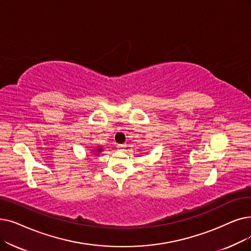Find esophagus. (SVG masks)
<instances>
[{
	"mask_svg": "<svg viewBox=\"0 0 251 251\" xmlns=\"http://www.w3.org/2000/svg\"><path fill=\"white\" fill-rule=\"evenodd\" d=\"M126 147V145L125 144H120V145H117V148L119 149V150H122V149H124Z\"/></svg>",
	"mask_w": 251,
	"mask_h": 251,
	"instance_id": "esophagus-1",
	"label": "esophagus"
}]
</instances>
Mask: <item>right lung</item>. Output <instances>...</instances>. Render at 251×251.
Listing matches in <instances>:
<instances>
[{
    "mask_svg": "<svg viewBox=\"0 0 251 251\" xmlns=\"http://www.w3.org/2000/svg\"><path fill=\"white\" fill-rule=\"evenodd\" d=\"M101 151V150L100 149H97V151Z\"/></svg>",
    "mask_w": 251,
    "mask_h": 251,
    "instance_id": "obj_1",
    "label": "right lung"
}]
</instances>
